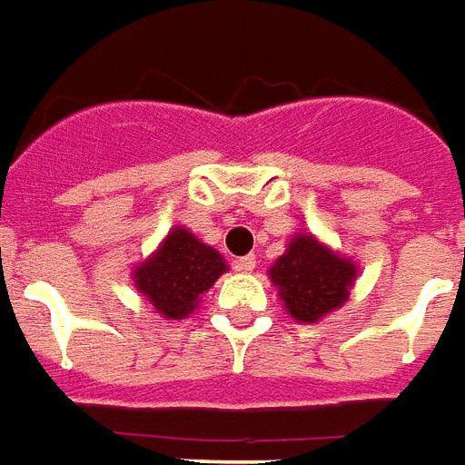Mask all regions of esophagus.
Instances as JSON below:
<instances>
[{"label": "esophagus", "mask_w": 465, "mask_h": 465, "mask_svg": "<svg viewBox=\"0 0 465 465\" xmlns=\"http://www.w3.org/2000/svg\"><path fill=\"white\" fill-rule=\"evenodd\" d=\"M233 268L236 271H243V273H251L253 268H256V256H242V259H236L233 261Z\"/></svg>", "instance_id": "1"}]
</instances>
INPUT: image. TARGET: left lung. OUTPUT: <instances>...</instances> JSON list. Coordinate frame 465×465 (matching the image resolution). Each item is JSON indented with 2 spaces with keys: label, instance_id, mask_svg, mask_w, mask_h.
Here are the masks:
<instances>
[{
  "label": "left lung",
  "instance_id": "8db88e82",
  "mask_svg": "<svg viewBox=\"0 0 465 465\" xmlns=\"http://www.w3.org/2000/svg\"><path fill=\"white\" fill-rule=\"evenodd\" d=\"M357 268L325 249L312 236H295L288 251L271 268V281L285 311L301 322H315L335 311L350 295Z\"/></svg>",
  "mask_w": 465,
  "mask_h": 465
}]
</instances>
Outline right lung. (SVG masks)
Listing matches in <instances>:
<instances>
[{
  "mask_svg": "<svg viewBox=\"0 0 465 465\" xmlns=\"http://www.w3.org/2000/svg\"><path fill=\"white\" fill-rule=\"evenodd\" d=\"M226 271L219 251L206 246L187 229H174L163 249L135 271V285L147 295L154 311L164 318H187L197 308V298L206 293Z\"/></svg>",
  "mask_w": 465,
  "mask_h": 465,
  "instance_id": "obj_1",
  "label": "right lung"
}]
</instances>
